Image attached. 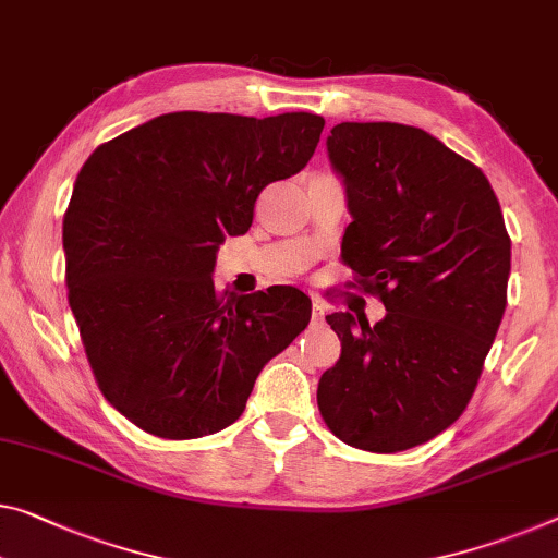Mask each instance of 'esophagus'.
I'll return each instance as SVG.
<instances>
[{
  "mask_svg": "<svg viewBox=\"0 0 558 558\" xmlns=\"http://www.w3.org/2000/svg\"><path fill=\"white\" fill-rule=\"evenodd\" d=\"M312 316H314V322H324V316H327V306H324L322 299H316V296L312 304Z\"/></svg>",
  "mask_w": 558,
  "mask_h": 558,
  "instance_id": "1",
  "label": "esophagus"
}]
</instances>
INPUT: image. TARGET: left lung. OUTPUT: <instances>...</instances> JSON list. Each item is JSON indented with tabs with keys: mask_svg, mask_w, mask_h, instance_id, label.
<instances>
[{
	"mask_svg": "<svg viewBox=\"0 0 558 558\" xmlns=\"http://www.w3.org/2000/svg\"><path fill=\"white\" fill-rule=\"evenodd\" d=\"M327 154L351 214L341 259L387 314L374 327L327 316L341 356L316 401L349 447L407 451L476 389L507 308L511 239L484 171L418 126L341 122Z\"/></svg>",
	"mask_w": 558,
	"mask_h": 558,
	"instance_id": "1",
	"label": "left lung"
}]
</instances>
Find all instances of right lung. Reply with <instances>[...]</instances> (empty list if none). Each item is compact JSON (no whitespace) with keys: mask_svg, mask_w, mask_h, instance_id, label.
Segmentation results:
<instances>
[{"mask_svg":"<svg viewBox=\"0 0 558 558\" xmlns=\"http://www.w3.org/2000/svg\"><path fill=\"white\" fill-rule=\"evenodd\" d=\"M324 119L171 111L94 149L64 214L70 306L99 389L161 439L234 424L256 376L312 316L296 287L225 296L219 244L264 186L306 167Z\"/></svg>","mask_w":558,"mask_h":558,"instance_id":"right-lung-1","label":"right lung"}]
</instances>
